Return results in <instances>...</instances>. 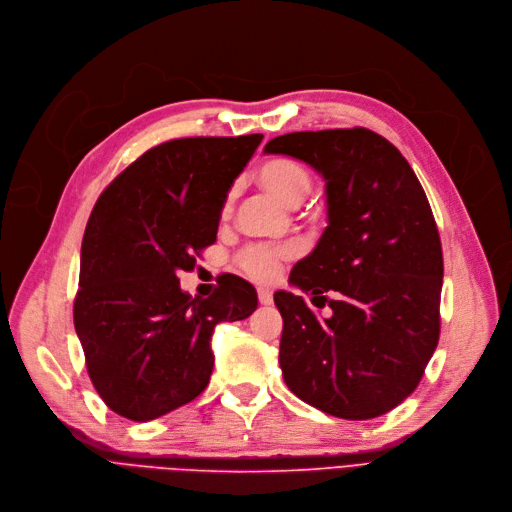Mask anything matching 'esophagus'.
<instances>
[{
  "mask_svg": "<svg viewBox=\"0 0 512 512\" xmlns=\"http://www.w3.org/2000/svg\"><path fill=\"white\" fill-rule=\"evenodd\" d=\"M258 302L262 306H271L273 304V291L269 287H258Z\"/></svg>",
  "mask_w": 512,
  "mask_h": 512,
  "instance_id": "obj_1",
  "label": "esophagus"
}]
</instances>
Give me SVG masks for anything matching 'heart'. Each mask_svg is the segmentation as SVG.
Segmentation results:
<instances>
[{"label": "heart", "instance_id": "1", "mask_svg": "<svg viewBox=\"0 0 512 512\" xmlns=\"http://www.w3.org/2000/svg\"><path fill=\"white\" fill-rule=\"evenodd\" d=\"M256 181L258 185L273 196L277 202H281L287 208L300 206L306 196L310 193L312 179L308 170L289 158H273L266 160L256 170ZM231 210V200L225 204V214ZM298 254L296 243H283V246H252L239 256V269L246 273L254 281H271L277 271L279 264L287 258H294Z\"/></svg>", "mask_w": 512, "mask_h": 512}]
</instances>
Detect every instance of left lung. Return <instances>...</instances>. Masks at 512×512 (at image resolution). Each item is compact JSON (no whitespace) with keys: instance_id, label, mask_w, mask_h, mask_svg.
I'll use <instances>...</instances> for the list:
<instances>
[{"instance_id":"left-lung-1","label":"left lung","mask_w":512,"mask_h":512,"mask_svg":"<svg viewBox=\"0 0 512 512\" xmlns=\"http://www.w3.org/2000/svg\"><path fill=\"white\" fill-rule=\"evenodd\" d=\"M264 154L306 162L327 198V227L289 275L304 296L275 294L283 379L327 415L381 417L415 392L440 337L444 260L425 191L369 129L287 133Z\"/></svg>"}]
</instances>
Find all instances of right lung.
I'll list each match as a JSON object with an SVG mask.
<instances>
[{
  "instance_id": "right-lung-1",
  "label": "right lung",
  "mask_w": 512,
  "mask_h": 512,
  "mask_svg": "<svg viewBox=\"0 0 512 512\" xmlns=\"http://www.w3.org/2000/svg\"><path fill=\"white\" fill-rule=\"evenodd\" d=\"M260 141L256 133L160 143L95 202L75 329L91 383L116 415L145 423L198 398L214 367V327L256 310V289L235 275L206 300L191 298L177 275L216 241L227 193Z\"/></svg>"
}]
</instances>
